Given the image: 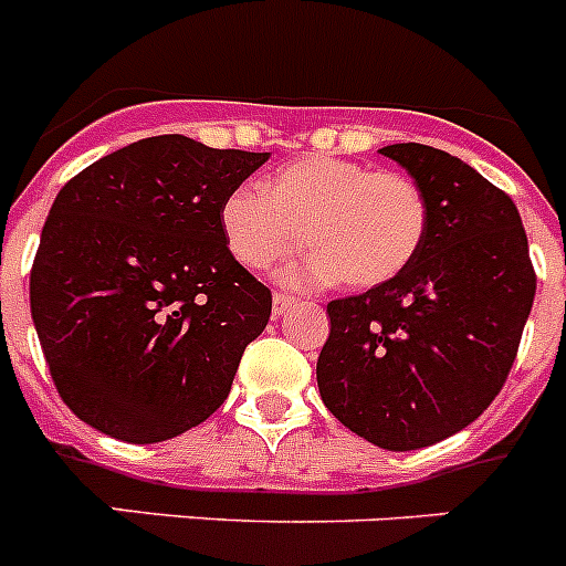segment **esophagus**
Here are the masks:
<instances>
[{
    "label": "esophagus",
    "mask_w": 566,
    "mask_h": 566,
    "mask_svg": "<svg viewBox=\"0 0 566 566\" xmlns=\"http://www.w3.org/2000/svg\"><path fill=\"white\" fill-rule=\"evenodd\" d=\"M294 303H297V300L292 297V294H283V292H277L272 297V314L274 317H283V314L289 312V308L294 306Z\"/></svg>",
    "instance_id": "esophagus-1"
}]
</instances>
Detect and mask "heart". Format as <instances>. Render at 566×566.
Listing matches in <instances>:
<instances>
[{
	"label": "heart",
	"instance_id": "1",
	"mask_svg": "<svg viewBox=\"0 0 566 566\" xmlns=\"http://www.w3.org/2000/svg\"><path fill=\"white\" fill-rule=\"evenodd\" d=\"M431 227L428 195L411 175L371 169L334 155H308L277 169L266 192L240 187L221 207V229L243 269H269L312 249L283 272L300 286L334 283L368 292L417 260Z\"/></svg>",
	"mask_w": 566,
	"mask_h": 566
}]
</instances>
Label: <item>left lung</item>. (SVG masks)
<instances>
[{
  "mask_svg": "<svg viewBox=\"0 0 566 566\" xmlns=\"http://www.w3.org/2000/svg\"><path fill=\"white\" fill-rule=\"evenodd\" d=\"M379 153L424 189L431 227L402 274L328 303L317 385L348 431L385 451H417L468 428L502 391L536 272L507 192L424 144Z\"/></svg>",
  "mask_w": 566,
  "mask_h": 566,
  "instance_id": "8db88e82",
  "label": "left lung"
}]
</instances>
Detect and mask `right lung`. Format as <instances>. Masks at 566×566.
<instances>
[{
	"instance_id": "right-lung-1",
	"label": "right lung",
	"mask_w": 566,
	"mask_h": 566,
	"mask_svg": "<svg viewBox=\"0 0 566 566\" xmlns=\"http://www.w3.org/2000/svg\"><path fill=\"white\" fill-rule=\"evenodd\" d=\"M269 153L155 135L70 178L30 269V314L82 422L153 444L212 417L272 314L227 247L221 207Z\"/></svg>"
}]
</instances>
